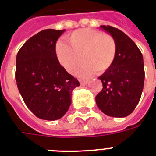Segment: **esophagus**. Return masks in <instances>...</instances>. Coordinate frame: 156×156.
Segmentation results:
<instances>
[{"instance_id": "1", "label": "esophagus", "mask_w": 156, "mask_h": 156, "mask_svg": "<svg viewBox=\"0 0 156 156\" xmlns=\"http://www.w3.org/2000/svg\"><path fill=\"white\" fill-rule=\"evenodd\" d=\"M79 83H80V84H82V85H87V84L88 83V81H87V80H79Z\"/></svg>"}]
</instances>
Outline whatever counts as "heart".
<instances>
[{
    "mask_svg": "<svg viewBox=\"0 0 156 156\" xmlns=\"http://www.w3.org/2000/svg\"><path fill=\"white\" fill-rule=\"evenodd\" d=\"M69 45L58 41L55 46L57 59L69 73H72L83 62L75 73L81 78H88L96 71L103 73L112 67L117 57L118 46L115 39L101 31L83 28L74 31L68 37Z\"/></svg>",
    "mask_w": 156,
    "mask_h": 156,
    "instance_id": "1",
    "label": "heart"
}]
</instances>
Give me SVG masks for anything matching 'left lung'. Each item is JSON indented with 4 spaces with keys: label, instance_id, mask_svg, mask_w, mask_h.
<instances>
[{
    "label": "left lung",
    "instance_id": "obj_1",
    "mask_svg": "<svg viewBox=\"0 0 156 156\" xmlns=\"http://www.w3.org/2000/svg\"><path fill=\"white\" fill-rule=\"evenodd\" d=\"M101 28L115 39L118 52L112 67L99 77L103 88L96 102L105 115L126 117L136 108L143 90V56L135 42L122 31L109 25Z\"/></svg>",
    "mask_w": 156,
    "mask_h": 156
}]
</instances>
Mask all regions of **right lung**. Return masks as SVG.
Returning a JSON list of instances; mask_svg holds the SVG:
<instances>
[{
	"label": "right lung",
	"mask_w": 156,
	"mask_h": 156,
	"mask_svg": "<svg viewBox=\"0 0 156 156\" xmlns=\"http://www.w3.org/2000/svg\"><path fill=\"white\" fill-rule=\"evenodd\" d=\"M65 30L46 29L23 45L16 57L15 79L28 108L45 120H56L66 114L77 78L60 65L55 44Z\"/></svg>",
	"instance_id": "add662e5"
}]
</instances>
